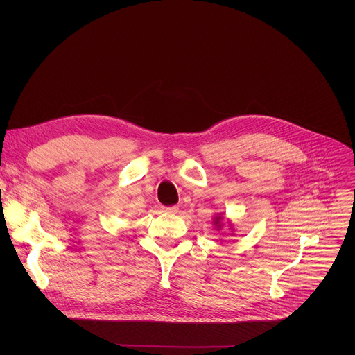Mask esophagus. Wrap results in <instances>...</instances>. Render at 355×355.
<instances>
[{"label": "esophagus", "mask_w": 355, "mask_h": 355, "mask_svg": "<svg viewBox=\"0 0 355 355\" xmlns=\"http://www.w3.org/2000/svg\"><path fill=\"white\" fill-rule=\"evenodd\" d=\"M163 211L164 212H168V214H175V212H178V207H163Z\"/></svg>", "instance_id": "obj_1"}]
</instances>
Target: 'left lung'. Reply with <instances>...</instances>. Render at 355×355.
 Instances as JSON below:
<instances>
[{
  "label": "left lung",
  "instance_id": "1",
  "mask_svg": "<svg viewBox=\"0 0 355 355\" xmlns=\"http://www.w3.org/2000/svg\"><path fill=\"white\" fill-rule=\"evenodd\" d=\"M215 225L220 227V218H216V220H215Z\"/></svg>",
  "mask_w": 355,
  "mask_h": 355
}]
</instances>
